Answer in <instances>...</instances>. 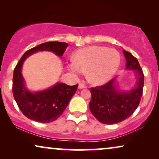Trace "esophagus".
Returning a JSON list of instances; mask_svg holds the SVG:
<instances>
[{"label": "esophagus", "mask_w": 159, "mask_h": 159, "mask_svg": "<svg viewBox=\"0 0 159 159\" xmlns=\"http://www.w3.org/2000/svg\"><path fill=\"white\" fill-rule=\"evenodd\" d=\"M86 88V86L82 83H80L79 85H78V88H79V89H83V88Z\"/></svg>", "instance_id": "esophagus-1"}]
</instances>
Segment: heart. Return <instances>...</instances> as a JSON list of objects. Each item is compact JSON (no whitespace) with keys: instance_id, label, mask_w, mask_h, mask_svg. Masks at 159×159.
Returning <instances> with one entry per match:
<instances>
[{"instance_id":"obj_1","label":"heart","mask_w":159,"mask_h":159,"mask_svg":"<svg viewBox=\"0 0 159 159\" xmlns=\"http://www.w3.org/2000/svg\"><path fill=\"white\" fill-rule=\"evenodd\" d=\"M120 61V53L116 49L95 45L76 52L69 69L76 77L88 71V79L91 83L101 84L111 79Z\"/></svg>"}]
</instances>
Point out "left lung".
Returning <instances> with one entry per match:
<instances>
[{"instance_id": "obj_1", "label": "left lung", "mask_w": 159, "mask_h": 159, "mask_svg": "<svg viewBox=\"0 0 159 159\" xmlns=\"http://www.w3.org/2000/svg\"><path fill=\"white\" fill-rule=\"evenodd\" d=\"M127 60L126 69L134 71L136 83L131 90H119L116 84V77L102 86L90 89L92 98L89 108L100 122L114 125L125 120L133 114L140 103L144 86V75L137 58L123 50Z\"/></svg>"}]
</instances>
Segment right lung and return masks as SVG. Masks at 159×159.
I'll use <instances>...</instances> for the list:
<instances>
[{
  "instance_id": "obj_1",
  "label": "right lung",
  "mask_w": 159,
  "mask_h": 159,
  "mask_svg": "<svg viewBox=\"0 0 159 159\" xmlns=\"http://www.w3.org/2000/svg\"><path fill=\"white\" fill-rule=\"evenodd\" d=\"M68 43L47 42L26 51L16 64L13 76V95L19 109L25 116L41 123H49L57 119L68 106L71 97L77 91L78 84L69 86L58 82L44 90L31 92L25 86L21 75L24 61L38 51H51L62 56Z\"/></svg>"
}]
</instances>
